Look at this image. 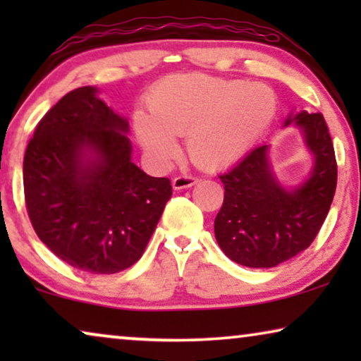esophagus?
<instances>
[{
	"instance_id": "34e87169",
	"label": "esophagus",
	"mask_w": 361,
	"mask_h": 361,
	"mask_svg": "<svg viewBox=\"0 0 361 361\" xmlns=\"http://www.w3.org/2000/svg\"><path fill=\"white\" fill-rule=\"evenodd\" d=\"M195 184H197V177H192V176H177L174 177V180H172V187H174L176 190L189 189V187Z\"/></svg>"
}]
</instances>
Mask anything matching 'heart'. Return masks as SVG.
I'll return each mask as SVG.
<instances>
[{"label":"heart","instance_id":"obj_1","mask_svg":"<svg viewBox=\"0 0 361 361\" xmlns=\"http://www.w3.org/2000/svg\"><path fill=\"white\" fill-rule=\"evenodd\" d=\"M149 115L137 111L135 131L152 161L166 164L187 136L190 159L220 169L243 157L276 113V97L261 83L182 73L161 80L147 95Z\"/></svg>","mask_w":361,"mask_h":361}]
</instances>
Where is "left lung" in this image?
<instances>
[{
  "instance_id": "left-lung-1",
  "label": "left lung",
  "mask_w": 361,
  "mask_h": 361,
  "mask_svg": "<svg viewBox=\"0 0 361 361\" xmlns=\"http://www.w3.org/2000/svg\"><path fill=\"white\" fill-rule=\"evenodd\" d=\"M302 131L314 156L307 179L284 187L263 145L220 176L224 205L215 219V238L231 261L248 268H274L309 248L332 205L337 161L327 123L320 113L290 115L284 126Z\"/></svg>"
}]
</instances>
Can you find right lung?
Instances as JSON below:
<instances>
[{
  "mask_svg": "<svg viewBox=\"0 0 361 361\" xmlns=\"http://www.w3.org/2000/svg\"><path fill=\"white\" fill-rule=\"evenodd\" d=\"M97 93L75 88L37 123L23 162L24 199L39 240L57 258L113 274L145 253L172 185L131 161L128 120Z\"/></svg>",
  "mask_w": 361,
  "mask_h": 361,
  "instance_id": "right-lung-1",
  "label": "right lung"
}]
</instances>
